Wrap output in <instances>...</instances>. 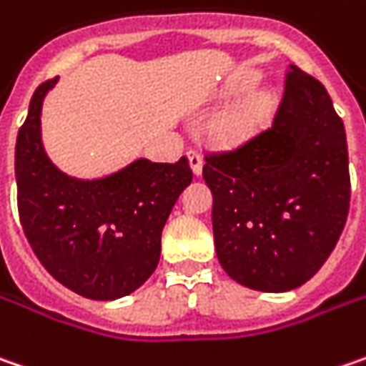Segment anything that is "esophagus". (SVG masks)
<instances>
[{
  "label": "esophagus",
  "mask_w": 366,
  "mask_h": 366,
  "mask_svg": "<svg viewBox=\"0 0 366 366\" xmlns=\"http://www.w3.org/2000/svg\"><path fill=\"white\" fill-rule=\"evenodd\" d=\"M187 156H189V164H192L193 174H202V167H204V156H202V152L189 150Z\"/></svg>",
  "instance_id": "esophagus-1"
}]
</instances>
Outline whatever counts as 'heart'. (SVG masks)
Masks as SVG:
<instances>
[{"mask_svg":"<svg viewBox=\"0 0 366 366\" xmlns=\"http://www.w3.org/2000/svg\"><path fill=\"white\" fill-rule=\"evenodd\" d=\"M269 107H272L269 97H257L247 104H241L220 115L212 125V134L224 144H239L251 134H255V129L262 125V121L267 115Z\"/></svg>","mask_w":366,"mask_h":366,"instance_id":"heart-1","label":"heart"}]
</instances>
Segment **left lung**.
Listing matches in <instances>:
<instances>
[{
	"label": "left lung",
	"mask_w": 366,
	"mask_h": 366,
	"mask_svg": "<svg viewBox=\"0 0 366 366\" xmlns=\"http://www.w3.org/2000/svg\"><path fill=\"white\" fill-rule=\"evenodd\" d=\"M218 262L253 290L284 292L313 278L350 208L344 123L320 80L290 65L272 125L208 152Z\"/></svg>",
	"instance_id": "left-lung-1"
}]
</instances>
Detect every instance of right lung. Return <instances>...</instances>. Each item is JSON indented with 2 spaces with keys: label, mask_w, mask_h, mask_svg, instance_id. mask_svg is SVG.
<instances>
[{
  "label": "right lung",
  "mask_w": 366,
  "mask_h": 366,
  "mask_svg": "<svg viewBox=\"0 0 366 366\" xmlns=\"http://www.w3.org/2000/svg\"><path fill=\"white\" fill-rule=\"evenodd\" d=\"M57 78L32 94L16 137L18 214L39 262L69 290L113 301L146 282L160 259V234L177 197L192 183L187 156L139 158L119 173L80 181L43 150L41 107Z\"/></svg>",
  "instance_id": "obj_1"
}]
</instances>
